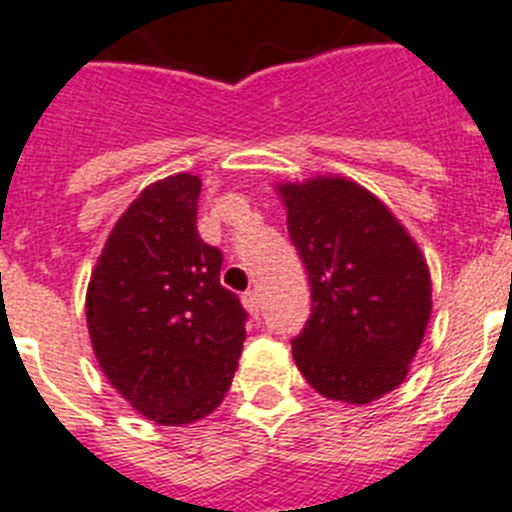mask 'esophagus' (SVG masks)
<instances>
[{"mask_svg": "<svg viewBox=\"0 0 512 512\" xmlns=\"http://www.w3.org/2000/svg\"><path fill=\"white\" fill-rule=\"evenodd\" d=\"M242 303H245V308L250 310L252 318L260 315V295H257V290H247V293L242 295Z\"/></svg>", "mask_w": 512, "mask_h": 512, "instance_id": "34e87169", "label": "esophagus"}]
</instances>
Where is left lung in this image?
<instances>
[{"label":"left lung","instance_id":"1","mask_svg":"<svg viewBox=\"0 0 512 512\" xmlns=\"http://www.w3.org/2000/svg\"><path fill=\"white\" fill-rule=\"evenodd\" d=\"M280 194L310 283L308 321L290 341L295 364L328 399H379L404 381L427 331V262L364 186L315 179Z\"/></svg>","mask_w":512,"mask_h":512}]
</instances>
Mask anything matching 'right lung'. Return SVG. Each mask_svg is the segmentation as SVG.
Here are the masks:
<instances>
[{
    "label": "right lung",
    "mask_w": 512,
    "mask_h": 512,
    "mask_svg": "<svg viewBox=\"0 0 512 512\" xmlns=\"http://www.w3.org/2000/svg\"><path fill=\"white\" fill-rule=\"evenodd\" d=\"M199 176L156 181L126 209L90 275L98 364L146 419L207 417L232 384L247 310L219 283L222 250L199 237Z\"/></svg>",
    "instance_id": "1"
}]
</instances>
